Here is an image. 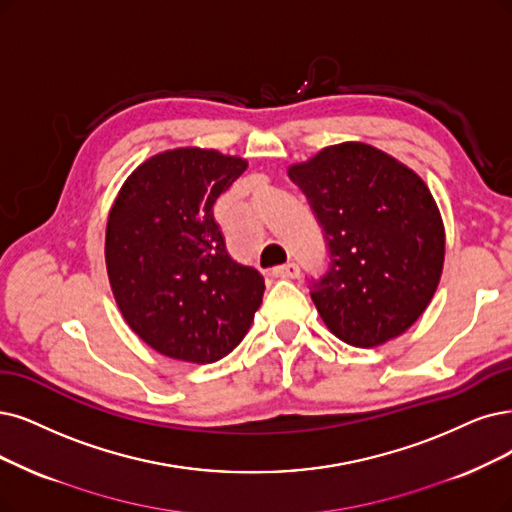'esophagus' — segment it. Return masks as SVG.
Listing matches in <instances>:
<instances>
[{
  "label": "esophagus",
  "mask_w": 512,
  "mask_h": 512,
  "mask_svg": "<svg viewBox=\"0 0 512 512\" xmlns=\"http://www.w3.org/2000/svg\"><path fill=\"white\" fill-rule=\"evenodd\" d=\"M299 272H301V270H299L297 263H287V266L274 268V276H278V278H297Z\"/></svg>",
  "instance_id": "34e87169"
}]
</instances>
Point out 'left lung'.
Returning <instances> with one entry per match:
<instances>
[{
  "instance_id": "1",
  "label": "left lung",
  "mask_w": 512,
  "mask_h": 512,
  "mask_svg": "<svg viewBox=\"0 0 512 512\" xmlns=\"http://www.w3.org/2000/svg\"><path fill=\"white\" fill-rule=\"evenodd\" d=\"M323 227L329 268L310 297L342 342L373 348L428 308L445 259L443 219L411 168L365 143H339L289 168Z\"/></svg>"
}]
</instances>
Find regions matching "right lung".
Here are the masks:
<instances>
[{"mask_svg":"<svg viewBox=\"0 0 512 512\" xmlns=\"http://www.w3.org/2000/svg\"><path fill=\"white\" fill-rule=\"evenodd\" d=\"M246 170L215 149L181 147L143 162L113 202L105 261L113 297L147 346L215 363L249 331L266 282L225 249L213 204Z\"/></svg>","mask_w":512,"mask_h":512,"instance_id":"1","label":"right lung"}]
</instances>
